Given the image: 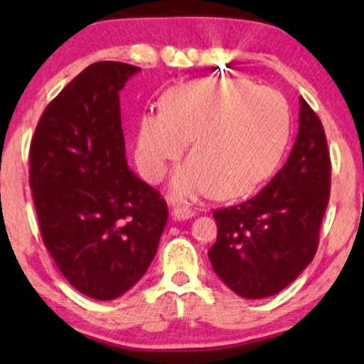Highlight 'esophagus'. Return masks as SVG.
I'll use <instances>...</instances> for the list:
<instances>
[{
	"label": "esophagus",
	"mask_w": 364,
	"mask_h": 364,
	"mask_svg": "<svg viewBox=\"0 0 364 364\" xmlns=\"http://www.w3.org/2000/svg\"><path fill=\"white\" fill-rule=\"evenodd\" d=\"M171 215H173L174 220H186V219H191V217L195 215V210H191L190 207L178 205V207L173 208Z\"/></svg>",
	"instance_id": "obj_1"
}]
</instances>
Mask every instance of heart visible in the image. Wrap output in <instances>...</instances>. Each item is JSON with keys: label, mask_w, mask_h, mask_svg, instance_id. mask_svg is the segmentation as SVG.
Here are the masks:
<instances>
[{"label": "heart", "mask_w": 364, "mask_h": 364, "mask_svg": "<svg viewBox=\"0 0 364 364\" xmlns=\"http://www.w3.org/2000/svg\"><path fill=\"white\" fill-rule=\"evenodd\" d=\"M291 135V114L277 92L248 80H198L174 87L161 112H144L135 136L141 176L159 183L185 152L171 193L240 198L270 178Z\"/></svg>", "instance_id": "1"}]
</instances>
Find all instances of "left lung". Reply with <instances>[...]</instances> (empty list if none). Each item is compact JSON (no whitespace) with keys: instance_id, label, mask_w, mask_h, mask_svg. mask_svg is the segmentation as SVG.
I'll use <instances>...</instances> for the list:
<instances>
[{"instance_id":"left-lung-1","label":"left lung","mask_w":364,"mask_h":364,"mask_svg":"<svg viewBox=\"0 0 364 364\" xmlns=\"http://www.w3.org/2000/svg\"><path fill=\"white\" fill-rule=\"evenodd\" d=\"M330 196V156L323 127L299 99V129L284 168L258 195L214 212L212 269L237 296L262 299L298 277L318 248Z\"/></svg>"}]
</instances>
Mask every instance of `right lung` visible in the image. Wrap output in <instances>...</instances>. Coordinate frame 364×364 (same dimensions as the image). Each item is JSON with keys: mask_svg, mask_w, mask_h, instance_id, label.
Returning a JSON list of instances; mask_svg holds the SVG:
<instances>
[{"mask_svg": "<svg viewBox=\"0 0 364 364\" xmlns=\"http://www.w3.org/2000/svg\"><path fill=\"white\" fill-rule=\"evenodd\" d=\"M140 68L87 66L46 107L31 144V190L46 248L77 291L119 298L147 272L168 223L161 195L129 171L119 90Z\"/></svg>", "mask_w": 364, "mask_h": 364, "instance_id": "obj_1", "label": "right lung"}]
</instances>
